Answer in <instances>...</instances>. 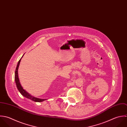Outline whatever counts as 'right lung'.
Masks as SVG:
<instances>
[{
	"label": "right lung",
	"mask_w": 127,
	"mask_h": 127,
	"mask_svg": "<svg viewBox=\"0 0 127 127\" xmlns=\"http://www.w3.org/2000/svg\"><path fill=\"white\" fill-rule=\"evenodd\" d=\"M23 56H22V57H23ZM22 58H21V59L18 62V64L17 65L16 68L15 72V83H16V86H17V89H18L19 91L21 94V95H23L25 97H27V98H28L29 99H30L32 100H33V101H34L35 102H42L43 101L46 100V99H41V98H37V97H34V96H32L29 93H28L25 90H24L23 89V88L22 87V86H21V85L20 84V81H19V76H18V68H19V66L21 60L22 59Z\"/></svg>",
	"instance_id": "right-lung-1"
}]
</instances>
